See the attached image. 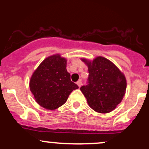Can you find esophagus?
<instances>
[{
  "mask_svg": "<svg viewBox=\"0 0 149 149\" xmlns=\"http://www.w3.org/2000/svg\"><path fill=\"white\" fill-rule=\"evenodd\" d=\"M76 84L78 85V87H79V88H80V87H81V85H82V81L80 80H79L78 81H77Z\"/></svg>",
  "mask_w": 149,
  "mask_h": 149,
  "instance_id": "1",
  "label": "esophagus"
}]
</instances>
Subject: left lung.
Here are the masks:
<instances>
[{
	"label": "left lung",
	"mask_w": 149,
	"mask_h": 149,
	"mask_svg": "<svg viewBox=\"0 0 149 149\" xmlns=\"http://www.w3.org/2000/svg\"><path fill=\"white\" fill-rule=\"evenodd\" d=\"M88 68L89 84L80 91L89 107L101 113L111 112L125 95L127 80L124 73L111 61L98 56L92 60L81 58Z\"/></svg>",
	"instance_id": "8db88e82"
}]
</instances>
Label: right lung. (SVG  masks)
<instances>
[{"instance_id": "1", "label": "right lung", "mask_w": 149, "mask_h": 149, "mask_svg": "<svg viewBox=\"0 0 149 149\" xmlns=\"http://www.w3.org/2000/svg\"><path fill=\"white\" fill-rule=\"evenodd\" d=\"M67 59L60 54L46 57L33 71L29 88L38 104L47 110H54L66 103L73 90L78 88L71 81L66 70Z\"/></svg>"}]
</instances>
